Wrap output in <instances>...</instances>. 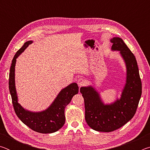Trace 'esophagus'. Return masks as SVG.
<instances>
[{
    "label": "esophagus",
    "mask_w": 150,
    "mask_h": 150,
    "mask_svg": "<svg viewBox=\"0 0 150 150\" xmlns=\"http://www.w3.org/2000/svg\"><path fill=\"white\" fill-rule=\"evenodd\" d=\"M77 84H78L79 87H82V86L85 85V80L83 79H82V78L79 79L78 81H77Z\"/></svg>",
    "instance_id": "34e87169"
}]
</instances>
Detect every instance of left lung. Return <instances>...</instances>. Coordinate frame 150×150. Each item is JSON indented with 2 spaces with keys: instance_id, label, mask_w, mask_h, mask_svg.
<instances>
[{
  "instance_id": "left-lung-1",
  "label": "left lung",
  "mask_w": 150,
  "mask_h": 150,
  "mask_svg": "<svg viewBox=\"0 0 150 150\" xmlns=\"http://www.w3.org/2000/svg\"><path fill=\"white\" fill-rule=\"evenodd\" d=\"M111 50L119 52L126 66V83L120 98L105 103L100 94L92 85L81 87L84 98L85 120L94 130L110 132L121 128L133 118L142 95V82L134 55L119 37L110 40Z\"/></svg>"
}]
</instances>
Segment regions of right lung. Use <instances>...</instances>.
<instances>
[{"label":"right lung","instance_id":"right-lung-1","mask_svg":"<svg viewBox=\"0 0 150 150\" xmlns=\"http://www.w3.org/2000/svg\"><path fill=\"white\" fill-rule=\"evenodd\" d=\"M32 40L26 42L15 54L9 73V91L16 115L24 124L35 132L42 134L55 132L64 125L65 122V108L71 100L73 96L79 92L76 83H72L62 88L52 104L45 110L34 112L24 108L18 103L15 84V66L16 59L26 49Z\"/></svg>","mask_w":150,"mask_h":150}]
</instances>
